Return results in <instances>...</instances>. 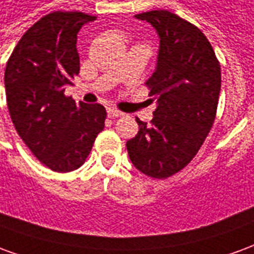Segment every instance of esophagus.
I'll list each match as a JSON object with an SVG mask.
<instances>
[{
    "label": "esophagus",
    "instance_id": "esophagus-1",
    "mask_svg": "<svg viewBox=\"0 0 254 254\" xmlns=\"http://www.w3.org/2000/svg\"><path fill=\"white\" fill-rule=\"evenodd\" d=\"M107 116L110 117V118H116V117H121L122 113L116 110V109H113V107H107Z\"/></svg>",
    "mask_w": 254,
    "mask_h": 254
}]
</instances>
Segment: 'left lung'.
I'll return each instance as SVG.
<instances>
[{
	"label": "left lung",
	"mask_w": 254,
	"mask_h": 254,
	"mask_svg": "<svg viewBox=\"0 0 254 254\" xmlns=\"http://www.w3.org/2000/svg\"><path fill=\"white\" fill-rule=\"evenodd\" d=\"M136 19L152 25L159 38L156 66L145 81L156 100L149 125L127 141L129 159L143 174L167 178L182 170L204 143L216 116L220 65L196 25L169 10H149Z\"/></svg>",
	"instance_id": "obj_1"
}]
</instances>
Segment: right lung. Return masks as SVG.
Segmentation results:
<instances>
[{
    "instance_id": "1",
    "label": "right lung",
    "mask_w": 254,
    "mask_h": 254,
    "mask_svg": "<svg viewBox=\"0 0 254 254\" xmlns=\"http://www.w3.org/2000/svg\"><path fill=\"white\" fill-rule=\"evenodd\" d=\"M96 20L81 12H54L21 36L5 69L10 118L36 159L57 173L78 169L105 127L99 103H76L64 95L78 74L77 34Z\"/></svg>"
}]
</instances>
